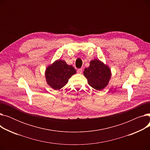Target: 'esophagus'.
Returning a JSON list of instances; mask_svg holds the SVG:
<instances>
[{
    "instance_id": "1",
    "label": "esophagus",
    "mask_w": 150,
    "mask_h": 150,
    "mask_svg": "<svg viewBox=\"0 0 150 150\" xmlns=\"http://www.w3.org/2000/svg\"><path fill=\"white\" fill-rule=\"evenodd\" d=\"M82 71H83V69L82 68H80V69H78L77 70V72L78 74H81L82 73Z\"/></svg>"
}]
</instances>
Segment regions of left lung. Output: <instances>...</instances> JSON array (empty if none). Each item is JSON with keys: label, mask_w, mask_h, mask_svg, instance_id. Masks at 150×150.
I'll list each match as a JSON object with an SVG mask.
<instances>
[{"label": "left lung", "mask_w": 150, "mask_h": 150, "mask_svg": "<svg viewBox=\"0 0 150 150\" xmlns=\"http://www.w3.org/2000/svg\"><path fill=\"white\" fill-rule=\"evenodd\" d=\"M83 74L87 78L88 84L98 91H101L106 87L111 76V70L109 67L97 59L90 62L89 67L84 69Z\"/></svg>", "instance_id": "obj_1"}]
</instances>
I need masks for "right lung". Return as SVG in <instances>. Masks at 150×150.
I'll return each mask as SVG.
<instances>
[{
    "instance_id": "add662e5",
    "label": "right lung",
    "mask_w": 150,
    "mask_h": 150,
    "mask_svg": "<svg viewBox=\"0 0 150 150\" xmlns=\"http://www.w3.org/2000/svg\"><path fill=\"white\" fill-rule=\"evenodd\" d=\"M76 72L72 66L63 60H57L47 68L45 78L47 84L54 90H59L67 83L69 79Z\"/></svg>"
}]
</instances>
